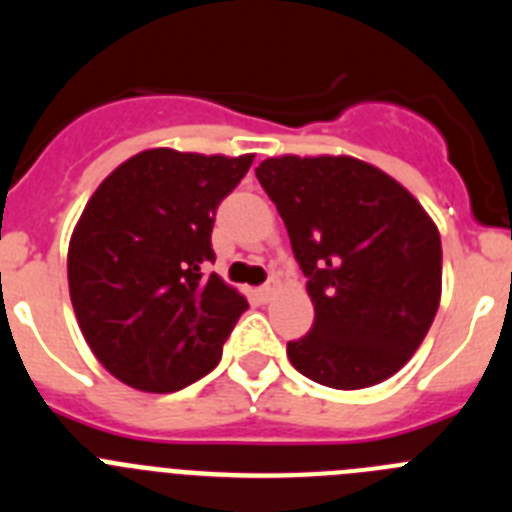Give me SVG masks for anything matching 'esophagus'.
<instances>
[{"label":"esophagus","instance_id":"esophagus-1","mask_svg":"<svg viewBox=\"0 0 512 512\" xmlns=\"http://www.w3.org/2000/svg\"><path fill=\"white\" fill-rule=\"evenodd\" d=\"M274 292H277V282H266L264 287L256 289V295H259L261 302H269L274 297Z\"/></svg>","mask_w":512,"mask_h":512}]
</instances>
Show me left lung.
I'll use <instances>...</instances> for the list:
<instances>
[{
    "mask_svg": "<svg viewBox=\"0 0 512 512\" xmlns=\"http://www.w3.org/2000/svg\"><path fill=\"white\" fill-rule=\"evenodd\" d=\"M277 205L315 320L287 343L297 372L361 390L408 364L441 300V235L392 176L351 156L266 158L256 169Z\"/></svg>",
    "mask_w": 512,
    "mask_h": 512,
    "instance_id": "8db88e82",
    "label": "left lung"
}]
</instances>
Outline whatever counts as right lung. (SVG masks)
<instances>
[{"mask_svg": "<svg viewBox=\"0 0 512 512\" xmlns=\"http://www.w3.org/2000/svg\"><path fill=\"white\" fill-rule=\"evenodd\" d=\"M253 156L153 148L92 194L69 246V292L102 366L143 392H176L210 374L246 312L217 274L212 225Z\"/></svg>", "mask_w": 512, "mask_h": 512, "instance_id": "right-lung-1", "label": "right lung"}]
</instances>
